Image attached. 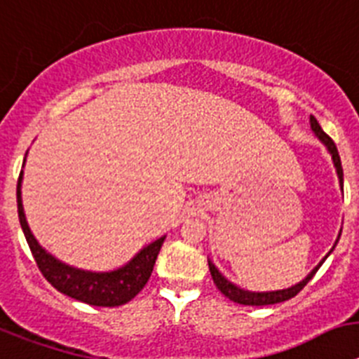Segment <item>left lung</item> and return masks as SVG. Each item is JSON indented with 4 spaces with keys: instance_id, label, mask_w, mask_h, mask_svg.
<instances>
[{
    "instance_id": "8db88e82",
    "label": "left lung",
    "mask_w": 359,
    "mask_h": 359,
    "mask_svg": "<svg viewBox=\"0 0 359 359\" xmlns=\"http://www.w3.org/2000/svg\"><path fill=\"white\" fill-rule=\"evenodd\" d=\"M311 128H313V132L316 133L318 139L327 146V149H329L330 155H332V161H334L336 171H338V177H339V184H341V188H344V168H341V161H339V154L334 141H332V139L323 132L322 126L318 124V121L314 119L313 115H311ZM323 260H325V258H323ZM208 264H210V273L211 276H213V282L218 287V291L222 292L224 296H227L231 302H235V304H242V305H273V304H280V302L289 300V298L298 294V292H300L307 283H309V280L313 278L314 274H316V271L320 269V266H322V264H320L318 267H314L307 278L302 280L300 283H296V285H292V287L289 289H282V291H273V292H249V291H244V289L236 287L235 283L227 282L222 274L218 273V269L211 264L210 260H208Z\"/></svg>"
}]
</instances>
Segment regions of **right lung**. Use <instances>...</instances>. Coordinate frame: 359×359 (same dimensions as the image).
Returning a JSON list of instances; mask_svg holds the SVG:
<instances>
[{
  "label": "right lung",
  "instance_id": "obj_1",
  "mask_svg": "<svg viewBox=\"0 0 359 359\" xmlns=\"http://www.w3.org/2000/svg\"><path fill=\"white\" fill-rule=\"evenodd\" d=\"M21 177H23V171L18 179V215H20L21 229L29 242L37 267L48 280V283H52L59 292L70 296L74 300L95 305V307H117L135 298L151 276L164 236L155 240L154 244L146 245L126 266L117 271H110V273H92V271H81L61 264L52 255L46 253L30 233L29 224L25 220L23 204H21Z\"/></svg>",
  "mask_w": 359,
  "mask_h": 359
}]
</instances>
